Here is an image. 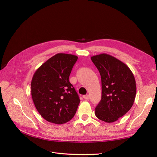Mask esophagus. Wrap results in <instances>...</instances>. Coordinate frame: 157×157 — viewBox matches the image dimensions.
Masks as SVG:
<instances>
[{"instance_id": "obj_1", "label": "esophagus", "mask_w": 157, "mask_h": 157, "mask_svg": "<svg viewBox=\"0 0 157 157\" xmlns=\"http://www.w3.org/2000/svg\"><path fill=\"white\" fill-rule=\"evenodd\" d=\"M83 98L85 99V100H88L89 99V95H84L83 96Z\"/></svg>"}]
</instances>
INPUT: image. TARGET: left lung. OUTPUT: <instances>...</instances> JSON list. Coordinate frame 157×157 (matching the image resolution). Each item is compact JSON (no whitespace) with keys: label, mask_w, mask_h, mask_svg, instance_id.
<instances>
[{"label":"left lung","mask_w":157,"mask_h":157,"mask_svg":"<svg viewBox=\"0 0 157 157\" xmlns=\"http://www.w3.org/2000/svg\"><path fill=\"white\" fill-rule=\"evenodd\" d=\"M91 59L100 74L102 97L96 117L104 122L117 121L131 108L136 96V82L129 67L113 56L102 53Z\"/></svg>","instance_id":"left-lung-1"}]
</instances>
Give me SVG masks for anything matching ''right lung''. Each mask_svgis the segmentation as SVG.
Masks as SVG:
<instances>
[{
	"instance_id": "obj_1",
	"label": "right lung",
	"mask_w": 157,
	"mask_h": 157,
	"mask_svg": "<svg viewBox=\"0 0 157 157\" xmlns=\"http://www.w3.org/2000/svg\"><path fill=\"white\" fill-rule=\"evenodd\" d=\"M76 55L58 53L35 72L31 80V97L36 109L49 122L62 124L77 111L80 99L69 81Z\"/></svg>"
}]
</instances>
